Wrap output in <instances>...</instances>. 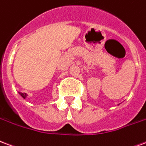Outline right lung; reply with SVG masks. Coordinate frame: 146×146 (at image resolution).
Segmentation results:
<instances>
[{"instance_id": "1", "label": "right lung", "mask_w": 146, "mask_h": 146, "mask_svg": "<svg viewBox=\"0 0 146 146\" xmlns=\"http://www.w3.org/2000/svg\"><path fill=\"white\" fill-rule=\"evenodd\" d=\"M19 94L22 96V97L24 98V99H25V98L26 97V96H27V95H26V93H22V92H19Z\"/></svg>"}]
</instances>
